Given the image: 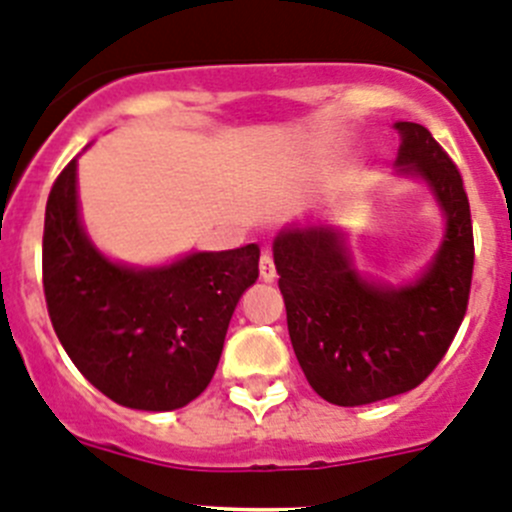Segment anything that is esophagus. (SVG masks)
Wrapping results in <instances>:
<instances>
[{
    "instance_id": "esophagus-1",
    "label": "esophagus",
    "mask_w": 512,
    "mask_h": 512,
    "mask_svg": "<svg viewBox=\"0 0 512 512\" xmlns=\"http://www.w3.org/2000/svg\"><path fill=\"white\" fill-rule=\"evenodd\" d=\"M260 277L265 282H275L277 267H275V260H272L270 252H265V255L260 257Z\"/></svg>"
}]
</instances>
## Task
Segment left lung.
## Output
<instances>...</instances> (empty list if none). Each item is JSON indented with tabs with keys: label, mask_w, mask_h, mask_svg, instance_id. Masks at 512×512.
<instances>
[{
	"label": "left lung",
	"mask_w": 512,
	"mask_h": 512,
	"mask_svg": "<svg viewBox=\"0 0 512 512\" xmlns=\"http://www.w3.org/2000/svg\"><path fill=\"white\" fill-rule=\"evenodd\" d=\"M396 131V165L426 180L446 215L441 247L418 280L366 282L329 227H287L272 245L294 354L309 386L337 406L416 389L446 356L468 309L476 250L461 173L421 123L399 121Z\"/></svg>",
	"instance_id": "8db88e82"
}]
</instances>
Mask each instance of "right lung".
Returning a JSON list of instances; mask_svg holds the SVG:
<instances>
[{"label":"right lung","mask_w":512,"mask_h":512,"mask_svg":"<svg viewBox=\"0 0 512 512\" xmlns=\"http://www.w3.org/2000/svg\"><path fill=\"white\" fill-rule=\"evenodd\" d=\"M257 262V245L151 270L106 260L81 227L76 160L46 200L41 272L54 332L76 369L128 409L173 411L208 389Z\"/></svg>","instance_id":"right-lung-1"}]
</instances>
